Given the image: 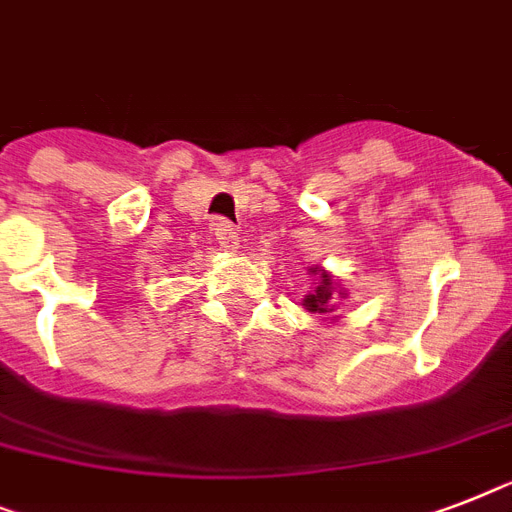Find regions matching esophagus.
Instances as JSON below:
<instances>
[{
  "label": "esophagus",
  "mask_w": 512,
  "mask_h": 512,
  "mask_svg": "<svg viewBox=\"0 0 512 512\" xmlns=\"http://www.w3.org/2000/svg\"><path fill=\"white\" fill-rule=\"evenodd\" d=\"M213 234L223 249H236L239 247V234H236L234 223H228L226 218H218L213 223Z\"/></svg>",
  "instance_id": "1"
}]
</instances>
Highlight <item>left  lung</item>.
<instances>
[{
	"mask_svg": "<svg viewBox=\"0 0 512 512\" xmlns=\"http://www.w3.org/2000/svg\"><path fill=\"white\" fill-rule=\"evenodd\" d=\"M331 302H334V281H331L328 273H321V281L315 286V292L305 297V307L310 313H328V310H331Z\"/></svg>",
	"mask_w": 512,
	"mask_h": 512,
	"instance_id": "8db88e82",
	"label": "left lung"
}]
</instances>
